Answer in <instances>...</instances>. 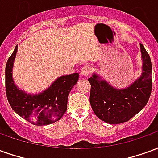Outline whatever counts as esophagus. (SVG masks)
<instances>
[{
  "label": "esophagus",
  "mask_w": 158,
  "mask_h": 158,
  "mask_svg": "<svg viewBox=\"0 0 158 158\" xmlns=\"http://www.w3.org/2000/svg\"><path fill=\"white\" fill-rule=\"evenodd\" d=\"M91 67L89 65H85L83 67L81 70H80V73H81V74L84 76H89L90 73H91Z\"/></svg>",
  "instance_id": "esophagus-1"
}]
</instances>
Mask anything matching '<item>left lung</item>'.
Instances as JSON below:
<instances>
[{"mask_svg":"<svg viewBox=\"0 0 158 158\" xmlns=\"http://www.w3.org/2000/svg\"><path fill=\"white\" fill-rule=\"evenodd\" d=\"M142 73L129 87L116 89L96 73L88 79L91 89L89 102L93 112L101 120L110 124L129 121L139 113L151 96L152 89V62L142 44Z\"/></svg>","mask_w":158,"mask_h":158,"instance_id":"left-lung-1","label":"left lung"}]
</instances>
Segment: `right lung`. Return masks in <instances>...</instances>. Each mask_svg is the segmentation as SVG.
I'll return each instance as SVG.
<instances>
[{
  "mask_svg": "<svg viewBox=\"0 0 158 158\" xmlns=\"http://www.w3.org/2000/svg\"><path fill=\"white\" fill-rule=\"evenodd\" d=\"M18 51L16 46L6 65V92L12 110L35 125H46L58 121L67 111L69 92L79 80V73L59 77L44 91L31 95L20 89L13 82L12 68Z\"/></svg>",
  "mask_w": 158,
  "mask_h": 158,
  "instance_id": "1",
  "label": "right lung"
}]
</instances>
